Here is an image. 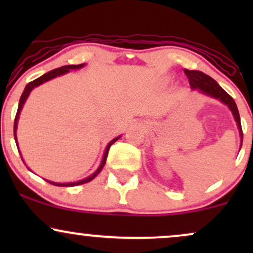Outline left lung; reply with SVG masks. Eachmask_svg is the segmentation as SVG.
Returning a JSON list of instances; mask_svg holds the SVG:
<instances>
[{
	"instance_id": "obj_1",
	"label": "left lung",
	"mask_w": 253,
	"mask_h": 253,
	"mask_svg": "<svg viewBox=\"0 0 253 253\" xmlns=\"http://www.w3.org/2000/svg\"><path fill=\"white\" fill-rule=\"evenodd\" d=\"M184 74L187 75L188 80H189L191 89L199 90L202 94L208 95V96L217 98V100L221 101L222 103H225L226 106L231 109L232 114H233L234 120H236L238 129H239V135L240 139H242L243 144V129H242V124H240V117L239 112H238L237 104L234 102V100L232 98L227 92L223 90L221 86L217 84L213 78L208 76V75L203 74L201 71H195V70H187L184 69ZM242 144H240V147H242Z\"/></svg>"
}]
</instances>
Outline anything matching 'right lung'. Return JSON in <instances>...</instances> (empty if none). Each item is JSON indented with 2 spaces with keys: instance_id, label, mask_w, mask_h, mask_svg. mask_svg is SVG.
<instances>
[{
  "instance_id": "right-lung-1",
  "label": "right lung",
  "mask_w": 253,
  "mask_h": 253,
  "mask_svg": "<svg viewBox=\"0 0 253 253\" xmlns=\"http://www.w3.org/2000/svg\"><path fill=\"white\" fill-rule=\"evenodd\" d=\"M85 65V64H80V65H64L62 68H58V69H54V70H52L50 72H47V74L42 75V76H40L39 78H37V80L32 81L26 85V88L24 90V92H22L21 97H20V102H19V107H17V112H16V115H15V121H14V138H15V143H16V146H17V140H16V129H17V120H19V117H20V112H21L22 107H24V104L26 102V100H27L28 95L31 94V91L33 90L36 86L40 85V84L47 82V81L52 80V78L57 77V76H60V75H64L66 74V72H69L70 70H78V69H82L83 66ZM118 139H120V135L117 136V138L113 139L112 141H109V144L107 145L106 147V151H104V155H103V158H102V162H101L100 167L97 168V170L95 171L92 175H90L89 177H86V178L84 179H81V181H77V182H70V183H56V182H52V181H47L48 183H51V184L53 185H57V187H75V185H80V184H84V183H88L90 181H92V179L96 177L98 173H100V171L103 169L104 164H106V161H107V156H108V151H109V147L112 146L113 144L115 143V141L118 140ZM19 150V149H17ZM20 152V151H19ZM22 159V157H21Z\"/></svg>"
}]
</instances>
